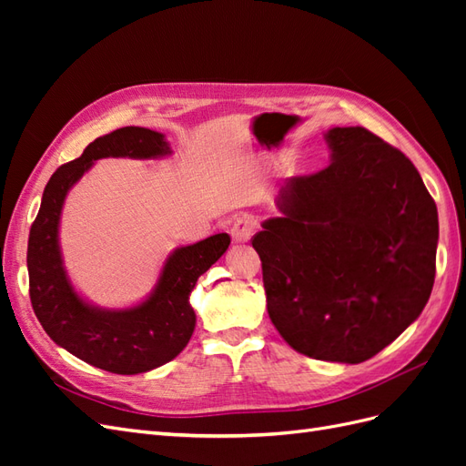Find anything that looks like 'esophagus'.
<instances>
[{"instance_id": "34e87169", "label": "esophagus", "mask_w": 466, "mask_h": 466, "mask_svg": "<svg viewBox=\"0 0 466 466\" xmlns=\"http://www.w3.org/2000/svg\"><path fill=\"white\" fill-rule=\"evenodd\" d=\"M255 219H252L248 214L238 216L233 225H231V237L235 243H247L250 241L252 231H255Z\"/></svg>"}]
</instances>
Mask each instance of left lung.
Listing matches in <instances>:
<instances>
[{"instance_id": "8db88e82", "label": "left lung", "mask_w": 466, "mask_h": 466, "mask_svg": "<svg viewBox=\"0 0 466 466\" xmlns=\"http://www.w3.org/2000/svg\"><path fill=\"white\" fill-rule=\"evenodd\" d=\"M324 139L329 167L279 190V216L252 247L281 338L309 358L361 363L424 311L440 223L404 153L361 126Z\"/></svg>"}]
</instances>
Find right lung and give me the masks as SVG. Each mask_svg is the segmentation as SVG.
<instances>
[{"label": "right lung", "instance_id": "obj_1", "mask_svg": "<svg viewBox=\"0 0 466 466\" xmlns=\"http://www.w3.org/2000/svg\"><path fill=\"white\" fill-rule=\"evenodd\" d=\"M171 153L165 134L139 126L96 137L81 157L62 165L50 177L31 228L26 268L36 319L60 348L110 373H146L175 360L187 348L196 327L190 293L198 278L228 250L231 237L218 233L175 248L146 299L132 307L106 309L79 295L67 276L60 247L64 202L98 159H163Z\"/></svg>", "mask_w": 466, "mask_h": 466}]
</instances>
